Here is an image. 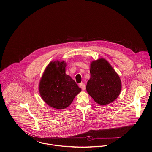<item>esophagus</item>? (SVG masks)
<instances>
[{"mask_svg":"<svg viewBox=\"0 0 152 152\" xmlns=\"http://www.w3.org/2000/svg\"><path fill=\"white\" fill-rule=\"evenodd\" d=\"M79 86L82 89V90L84 91L86 89V85L83 83H81L79 84Z\"/></svg>","mask_w":152,"mask_h":152,"instance_id":"obj_1","label":"esophagus"}]
</instances>
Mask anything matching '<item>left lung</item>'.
I'll use <instances>...</instances> for the list:
<instances>
[{
    "label": "left lung",
    "mask_w": 152,
    "mask_h": 152,
    "mask_svg": "<svg viewBox=\"0 0 152 152\" xmlns=\"http://www.w3.org/2000/svg\"><path fill=\"white\" fill-rule=\"evenodd\" d=\"M90 73L86 87L88 94L101 105L115 101L121 92V81L108 61L104 58L92 61Z\"/></svg>",
    "instance_id": "left-lung-1"
}]
</instances>
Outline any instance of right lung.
I'll list each match as a JSON object with an SVG mask.
<instances>
[{"label":"right lung","instance_id":"obj_1","mask_svg":"<svg viewBox=\"0 0 152 152\" xmlns=\"http://www.w3.org/2000/svg\"><path fill=\"white\" fill-rule=\"evenodd\" d=\"M64 61H51L45 68L39 91L43 101L50 107L63 109L69 107L81 91L76 82L65 73Z\"/></svg>","mask_w":152,"mask_h":152}]
</instances>
